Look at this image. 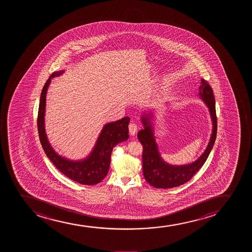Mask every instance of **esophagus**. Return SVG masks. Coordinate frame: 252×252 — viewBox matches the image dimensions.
<instances>
[{
  "instance_id": "obj_1",
  "label": "esophagus",
  "mask_w": 252,
  "mask_h": 252,
  "mask_svg": "<svg viewBox=\"0 0 252 252\" xmlns=\"http://www.w3.org/2000/svg\"><path fill=\"white\" fill-rule=\"evenodd\" d=\"M128 130H129V133H130V135H134L135 133H136L137 130H138V126H137L136 124H134V123H131L128 125Z\"/></svg>"
}]
</instances>
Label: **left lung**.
Segmentation results:
<instances>
[{"label": "left lung", "mask_w": 252, "mask_h": 252, "mask_svg": "<svg viewBox=\"0 0 252 252\" xmlns=\"http://www.w3.org/2000/svg\"><path fill=\"white\" fill-rule=\"evenodd\" d=\"M198 95L208 107L211 116L213 130L205 151L197 160L192 163L188 165H174L168 164L162 159L156 142V137L154 135V127L151 122L153 120V113L147 111L141 116L144 129L139 131L138 139L143 145V173L146 182L154 188L166 189L183 185L199 171L211 152L217 134L215 99L213 89L208 81L202 79Z\"/></svg>", "instance_id": "obj_1"}]
</instances>
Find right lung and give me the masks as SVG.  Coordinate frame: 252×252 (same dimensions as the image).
Here are the masks:
<instances>
[{
  "label": "right lung",
  "instance_id": "add662e5",
  "mask_svg": "<svg viewBox=\"0 0 252 252\" xmlns=\"http://www.w3.org/2000/svg\"><path fill=\"white\" fill-rule=\"evenodd\" d=\"M64 72V70H60L53 73L41 93L38 113V130L41 145L48 158L64 176L82 185H95L107 176L110 166L111 154L113 147L128 139L127 125L130 119L125 117L118 121L111 122L105 125L96 139L93 151L84 159L72 160L60 156L49 144L45 132L44 116L47 91L51 80Z\"/></svg>",
  "mask_w": 252,
  "mask_h": 252
}]
</instances>
